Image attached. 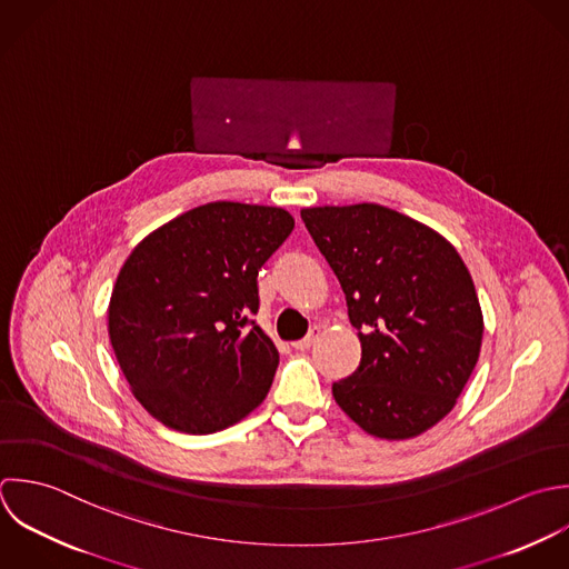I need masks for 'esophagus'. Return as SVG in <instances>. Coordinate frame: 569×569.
<instances>
[{
    "label": "esophagus",
    "instance_id": "esophagus-1",
    "mask_svg": "<svg viewBox=\"0 0 569 569\" xmlns=\"http://www.w3.org/2000/svg\"><path fill=\"white\" fill-rule=\"evenodd\" d=\"M319 337H321V328H317V326H315V328L308 332V337H303L301 341H295L292 346H295L297 350H310V348L319 341Z\"/></svg>",
    "mask_w": 569,
    "mask_h": 569
}]
</instances>
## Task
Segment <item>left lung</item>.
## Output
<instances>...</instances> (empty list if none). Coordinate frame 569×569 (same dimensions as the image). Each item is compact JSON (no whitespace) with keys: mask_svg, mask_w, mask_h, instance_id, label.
<instances>
[{"mask_svg":"<svg viewBox=\"0 0 569 569\" xmlns=\"http://www.w3.org/2000/svg\"><path fill=\"white\" fill-rule=\"evenodd\" d=\"M359 330L361 366L332 386L368 435L415 439L457 406L481 352L483 312L457 248L379 203L303 208Z\"/></svg>","mask_w":569,"mask_h":569,"instance_id":"obj_1","label":"left lung"}]
</instances>
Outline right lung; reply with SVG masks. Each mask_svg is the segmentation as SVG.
I'll use <instances>...</instances> for the list:
<instances>
[{
	"label": "right lung",
	"instance_id": "1",
	"mask_svg": "<svg viewBox=\"0 0 569 569\" xmlns=\"http://www.w3.org/2000/svg\"><path fill=\"white\" fill-rule=\"evenodd\" d=\"M277 206L214 201L143 237L108 303V337L134 399L186 435L246 419L272 386L279 352L248 323L257 274L292 232Z\"/></svg>",
	"mask_w": 569,
	"mask_h": 569
}]
</instances>
